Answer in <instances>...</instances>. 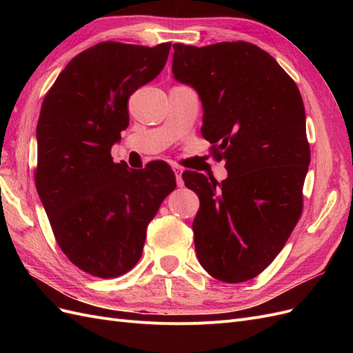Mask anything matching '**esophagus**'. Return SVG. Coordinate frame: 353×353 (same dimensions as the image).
<instances>
[{"instance_id": "34e87169", "label": "esophagus", "mask_w": 353, "mask_h": 353, "mask_svg": "<svg viewBox=\"0 0 353 353\" xmlns=\"http://www.w3.org/2000/svg\"><path fill=\"white\" fill-rule=\"evenodd\" d=\"M174 174H175V178H176V184H178V187H184V181H183V168L174 166Z\"/></svg>"}]
</instances>
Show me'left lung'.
Wrapping results in <instances>:
<instances>
[{
  "instance_id": "8db88e82",
  "label": "left lung",
  "mask_w": 353,
  "mask_h": 353,
  "mask_svg": "<svg viewBox=\"0 0 353 353\" xmlns=\"http://www.w3.org/2000/svg\"><path fill=\"white\" fill-rule=\"evenodd\" d=\"M172 73L199 94L201 135L228 172L221 183L183 174L200 199L199 262L219 281H248L275 259L301 218L311 162L302 95L274 57L244 41L174 44Z\"/></svg>"
}]
</instances>
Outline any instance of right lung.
Returning a JSON list of instances; mask_svg holds the SVG:
<instances>
[{"instance_id": "obj_1", "label": "right lung", "mask_w": 353, "mask_h": 353, "mask_svg": "<svg viewBox=\"0 0 353 353\" xmlns=\"http://www.w3.org/2000/svg\"><path fill=\"white\" fill-rule=\"evenodd\" d=\"M169 50L100 42L69 61L42 103L39 199L63 253L101 279L134 268L147 225L176 187L165 162L135 170L110 156L130 125L128 99L162 72Z\"/></svg>"}]
</instances>
